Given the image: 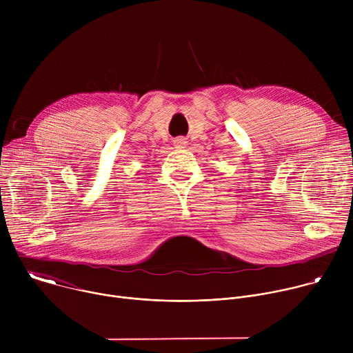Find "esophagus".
I'll list each match as a JSON object with an SVG mask.
<instances>
[{
  "instance_id": "esophagus-1",
  "label": "esophagus",
  "mask_w": 353,
  "mask_h": 353,
  "mask_svg": "<svg viewBox=\"0 0 353 353\" xmlns=\"http://www.w3.org/2000/svg\"><path fill=\"white\" fill-rule=\"evenodd\" d=\"M173 143H174V146L177 148V149H183V148H185L187 146V141L184 139V138H176L174 141H173Z\"/></svg>"
}]
</instances>
